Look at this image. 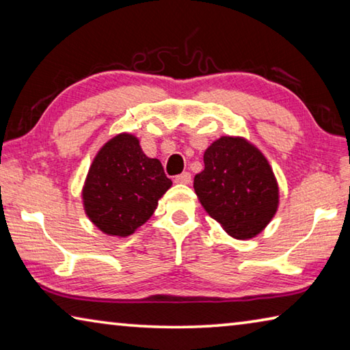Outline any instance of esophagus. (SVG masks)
Listing matches in <instances>:
<instances>
[{"label": "esophagus", "instance_id": "34e87169", "mask_svg": "<svg viewBox=\"0 0 350 350\" xmlns=\"http://www.w3.org/2000/svg\"><path fill=\"white\" fill-rule=\"evenodd\" d=\"M174 182L176 183H183V185H188V183L191 182V174H189L188 171H185V173L176 176L174 177Z\"/></svg>", "mask_w": 350, "mask_h": 350}]
</instances>
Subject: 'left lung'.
<instances>
[{
	"instance_id": "1",
	"label": "left lung",
	"mask_w": 350,
	"mask_h": 350,
	"mask_svg": "<svg viewBox=\"0 0 350 350\" xmlns=\"http://www.w3.org/2000/svg\"><path fill=\"white\" fill-rule=\"evenodd\" d=\"M204 163L194 191L205 211L236 239L262 232L280 202L267 159L244 139L221 137L206 148Z\"/></svg>"
}]
</instances>
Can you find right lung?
I'll use <instances>...</instances> for the list:
<instances>
[{
	"label": "right lung",
	"instance_id": "1",
	"mask_svg": "<svg viewBox=\"0 0 350 350\" xmlns=\"http://www.w3.org/2000/svg\"><path fill=\"white\" fill-rule=\"evenodd\" d=\"M170 187L162 163L146 157L134 135L118 134L94 159L83 202L103 233L128 236L151 217Z\"/></svg>",
	"mask_w": 350,
	"mask_h": 350
}]
</instances>
